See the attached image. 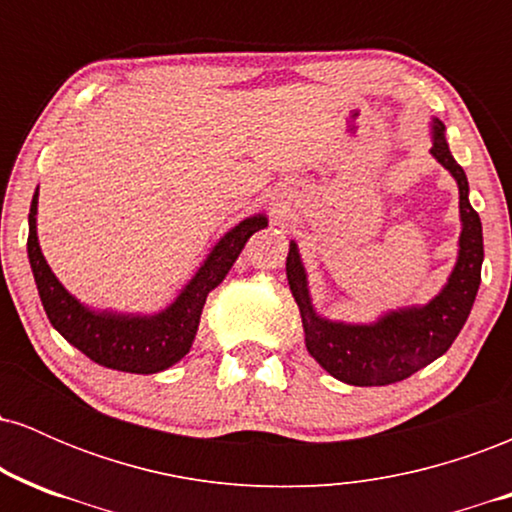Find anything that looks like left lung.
<instances>
[{"instance_id":"obj_1","label":"left lung","mask_w":512,"mask_h":512,"mask_svg":"<svg viewBox=\"0 0 512 512\" xmlns=\"http://www.w3.org/2000/svg\"><path fill=\"white\" fill-rule=\"evenodd\" d=\"M431 156L452 175L460 192V240L452 272L428 303L385 310L370 322L332 320L317 313L310 281L296 240L289 243L286 279L301 310L305 349L332 378L356 387H378L407 380L426 368L455 342L472 313L481 284L484 236L481 219L469 204V182L450 154L445 125L438 117L428 122Z\"/></svg>"}]
</instances>
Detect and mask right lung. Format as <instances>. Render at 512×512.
Instances as JSON below:
<instances>
[{"label": "right lung", "instance_id": "add662e5", "mask_svg": "<svg viewBox=\"0 0 512 512\" xmlns=\"http://www.w3.org/2000/svg\"><path fill=\"white\" fill-rule=\"evenodd\" d=\"M269 223L267 214L245 216L216 240L178 296L156 313L96 308L64 289L38 243V190L28 214V262L50 325L98 366L122 373H161L190 354L209 291L226 279L252 233Z\"/></svg>", "mask_w": 512, "mask_h": 512}]
</instances>
